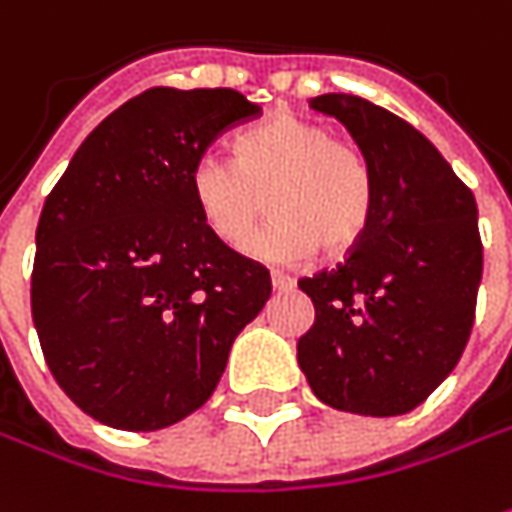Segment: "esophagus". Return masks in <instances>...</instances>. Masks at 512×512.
I'll return each instance as SVG.
<instances>
[{
    "label": "esophagus",
    "instance_id": "obj_1",
    "mask_svg": "<svg viewBox=\"0 0 512 512\" xmlns=\"http://www.w3.org/2000/svg\"><path fill=\"white\" fill-rule=\"evenodd\" d=\"M272 286L277 291L294 289V277H289V274H283V272H272Z\"/></svg>",
    "mask_w": 512,
    "mask_h": 512
}]
</instances>
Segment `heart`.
Here are the masks:
<instances>
[{"instance_id":"b5f03b06","label":"heart","mask_w":512,"mask_h":512,"mask_svg":"<svg viewBox=\"0 0 512 512\" xmlns=\"http://www.w3.org/2000/svg\"><path fill=\"white\" fill-rule=\"evenodd\" d=\"M189 192L203 226L232 252H249L269 201L277 218L255 249L277 260H300L314 249L345 255L374 215V178L360 147L297 115H277L240 135L235 158H198Z\"/></svg>"}]
</instances>
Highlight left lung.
<instances>
[{
  "instance_id": "left-lung-1",
  "label": "left lung",
  "mask_w": 512,
  "mask_h": 512,
  "mask_svg": "<svg viewBox=\"0 0 512 512\" xmlns=\"http://www.w3.org/2000/svg\"><path fill=\"white\" fill-rule=\"evenodd\" d=\"M311 107L354 135L374 178V215L345 263L300 277L314 326L297 343V362L337 411L408 414L470 340L482 283L476 198L399 115L334 93Z\"/></svg>"
}]
</instances>
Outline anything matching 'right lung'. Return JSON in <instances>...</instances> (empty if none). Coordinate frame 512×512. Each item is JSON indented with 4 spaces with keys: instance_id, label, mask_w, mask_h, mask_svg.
Instances as JSON below:
<instances>
[{
    "instance_id": "obj_1",
    "label": "right lung",
    "mask_w": 512,
    "mask_h": 512,
    "mask_svg": "<svg viewBox=\"0 0 512 512\" xmlns=\"http://www.w3.org/2000/svg\"><path fill=\"white\" fill-rule=\"evenodd\" d=\"M263 113L226 90L152 87L84 138L36 226L30 311L47 368L87 416L158 431L212 397L272 294L192 203L212 141Z\"/></svg>"
}]
</instances>
